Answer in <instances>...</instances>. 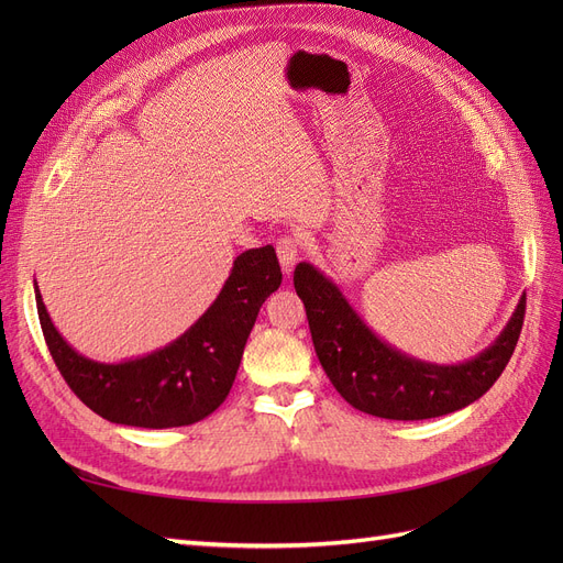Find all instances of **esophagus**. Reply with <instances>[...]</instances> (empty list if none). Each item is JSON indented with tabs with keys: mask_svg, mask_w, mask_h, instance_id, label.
Returning <instances> with one entry per match:
<instances>
[{
	"mask_svg": "<svg viewBox=\"0 0 563 563\" xmlns=\"http://www.w3.org/2000/svg\"><path fill=\"white\" fill-rule=\"evenodd\" d=\"M298 253H300V240H298V236L284 234L282 240L277 242V258L282 263L284 275H291V269H294V265L298 261Z\"/></svg>",
	"mask_w": 563,
	"mask_h": 563,
	"instance_id": "obj_1",
	"label": "esophagus"
}]
</instances>
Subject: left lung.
Returning a JSON list of instances; mask_svg holds the SVG:
<instances>
[{
  "label": "left lung",
  "instance_id": "1",
  "mask_svg": "<svg viewBox=\"0 0 563 563\" xmlns=\"http://www.w3.org/2000/svg\"><path fill=\"white\" fill-rule=\"evenodd\" d=\"M294 286L308 312L314 352L329 380L356 411L387 420H424L465 408L500 378L526 314V296L493 343L463 364L420 362L385 343L352 310L340 288L310 263Z\"/></svg>",
  "mask_w": 563,
  "mask_h": 563
}]
</instances>
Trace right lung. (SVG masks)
Masks as SVG:
<instances>
[{
    "label": "right lung",
    "instance_id": "right-lung-1",
    "mask_svg": "<svg viewBox=\"0 0 563 563\" xmlns=\"http://www.w3.org/2000/svg\"><path fill=\"white\" fill-rule=\"evenodd\" d=\"M282 284L269 244L234 258L211 308L190 329L145 356L103 364L65 343L35 286L37 314L51 356L65 383L93 413L117 424L164 430L211 416L225 401L263 302Z\"/></svg>",
    "mask_w": 563,
    "mask_h": 563
}]
</instances>
